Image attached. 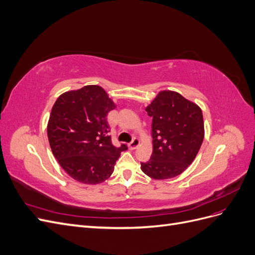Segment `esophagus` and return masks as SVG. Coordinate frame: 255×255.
<instances>
[{
	"mask_svg": "<svg viewBox=\"0 0 255 255\" xmlns=\"http://www.w3.org/2000/svg\"><path fill=\"white\" fill-rule=\"evenodd\" d=\"M139 143H140L139 139H138V138H134V139L128 143V148H129L130 150H135V149L137 148V146L139 145Z\"/></svg>",
	"mask_w": 255,
	"mask_h": 255,
	"instance_id": "34e87169",
	"label": "esophagus"
}]
</instances>
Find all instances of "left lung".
Segmentation results:
<instances>
[{
	"mask_svg": "<svg viewBox=\"0 0 255 255\" xmlns=\"http://www.w3.org/2000/svg\"><path fill=\"white\" fill-rule=\"evenodd\" d=\"M145 112L152 118L153 152L141 170L154 180L180 175L194 161L204 138L200 107L179 92L160 91Z\"/></svg>",
	"mask_w": 255,
	"mask_h": 255,
	"instance_id": "1",
	"label": "left lung"
}]
</instances>
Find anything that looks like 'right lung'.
I'll list each match as a JSON object with an SVG mask.
<instances>
[{"instance_id": "right-lung-1", "label": "right lung", "mask_w": 255, "mask_h": 255, "mask_svg": "<svg viewBox=\"0 0 255 255\" xmlns=\"http://www.w3.org/2000/svg\"><path fill=\"white\" fill-rule=\"evenodd\" d=\"M116 104L98 85H88L60 95L48 122L53 155L72 179L100 184L114 172L116 161L127 144L112 143L107 114Z\"/></svg>"}]
</instances>
